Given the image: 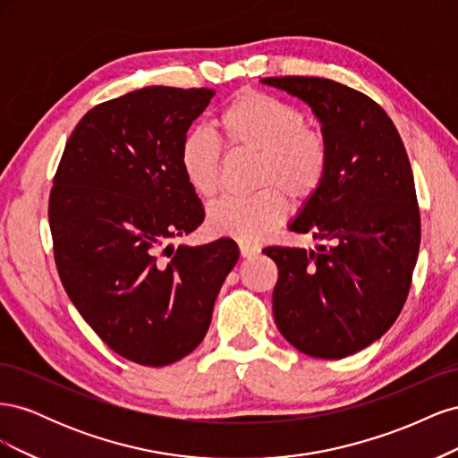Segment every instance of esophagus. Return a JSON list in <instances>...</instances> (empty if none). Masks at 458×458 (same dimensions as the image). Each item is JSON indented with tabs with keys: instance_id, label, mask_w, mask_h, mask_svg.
Instances as JSON below:
<instances>
[{
	"instance_id": "1",
	"label": "esophagus",
	"mask_w": 458,
	"mask_h": 458,
	"mask_svg": "<svg viewBox=\"0 0 458 458\" xmlns=\"http://www.w3.org/2000/svg\"><path fill=\"white\" fill-rule=\"evenodd\" d=\"M239 248H241V256H242V258H254V256L259 254V248H258V246H252V244L241 242Z\"/></svg>"
}]
</instances>
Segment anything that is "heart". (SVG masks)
Wrapping results in <instances>:
<instances>
[{
  "instance_id": "b5f03b06",
  "label": "heart",
  "mask_w": 458,
  "mask_h": 458,
  "mask_svg": "<svg viewBox=\"0 0 458 458\" xmlns=\"http://www.w3.org/2000/svg\"><path fill=\"white\" fill-rule=\"evenodd\" d=\"M217 126L227 148L259 158L258 187L250 199H221L208 210V229L216 237L258 242L286 216L293 202L311 199L328 172V148L321 133L306 128L298 108L273 95L246 89L219 113ZM179 165L189 187L202 199L216 195L221 150L206 131H189L179 147Z\"/></svg>"
}]
</instances>
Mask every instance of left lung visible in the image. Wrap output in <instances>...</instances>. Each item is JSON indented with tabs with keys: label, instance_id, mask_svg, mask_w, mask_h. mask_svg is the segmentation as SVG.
Segmentation results:
<instances>
[{
	"label": "left lung",
	"instance_id": "8db88e82",
	"mask_svg": "<svg viewBox=\"0 0 458 458\" xmlns=\"http://www.w3.org/2000/svg\"><path fill=\"white\" fill-rule=\"evenodd\" d=\"M306 103L328 148L323 185L288 229L315 250L263 248L279 267L273 315L301 353L342 359L390 328L407 300L420 246V214L403 141L380 105L315 76L261 78Z\"/></svg>",
	"mask_w": 458,
	"mask_h": 458
}]
</instances>
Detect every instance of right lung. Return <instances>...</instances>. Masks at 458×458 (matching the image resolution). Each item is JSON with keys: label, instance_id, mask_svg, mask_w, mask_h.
Here are the masks:
<instances>
[{"label": "right lung", "instance_id": "right-lung-1", "mask_svg": "<svg viewBox=\"0 0 458 458\" xmlns=\"http://www.w3.org/2000/svg\"><path fill=\"white\" fill-rule=\"evenodd\" d=\"M214 89L150 86L93 106L53 179L49 227L68 298L110 350L164 367L204 340L239 246L172 244L204 221L179 165Z\"/></svg>", "mask_w": 458, "mask_h": 458}]
</instances>
